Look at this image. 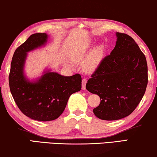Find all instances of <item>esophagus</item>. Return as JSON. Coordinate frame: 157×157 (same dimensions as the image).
Listing matches in <instances>:
<instances>
[{
	"mask_svg": "<svg viewBox=\"0 0 157 157\" xmlns=\"http://www.w3.org/2000/svg\"><path fill=\"white\" fill-rule=\"evenodd\" d=\"M87 83V79L86 78H83L82 79V89L85 90L86 89V84Z\"/></svg>",
	"mask_w": 157,
	"mask_h": 157,
	"instance_id": "1",
	"label": "esophagus"
}]
</instances>
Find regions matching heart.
Listing matches in <instances>:
<instances>
[{
    "label": "heart",
    "instance_id": "heart-1",
    "mask_svg": "<svg viewBox=\"0 0 157 157\" xmlns=\"http://www.w3.org/2000/svg\"><path fill=\"white\" fill-rule=\"evenodd\" d=\"M104 51V46L102 45H99V46H96L88 56L89 47H84L74 53L72 55L71 59L73 61L76 62V63H81L85 59V61L83 63V69L89 73L94 72L98 68L101 61ZM86 58L87 59H86Z\"/></svg>",
    "mask_w": 157,
    "mask_h": 157
}]
</instances>
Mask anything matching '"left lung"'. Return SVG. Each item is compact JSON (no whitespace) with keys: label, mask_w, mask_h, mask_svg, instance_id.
Instances as JSON below:
<instances>
[{"label":"left lung","mask_w":157,"mask_h":157,"mask_svg":"<svg viewBox=\"0 0 157 157\" xmlns=\"http://www.w3.org/2000/svg\"><path fill=\"white\" fill-rule=\"evenodd\" d=\"M116 35L114 48L101 60L86 85L101 98L94 113L106 121L131 114L142 99L148 83L144 54L131 36L119 32Z\"/></svg>","instance_id":"obj_1"}]
</instances>
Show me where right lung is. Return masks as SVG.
<instances>
[{
	"label": "right lung",
	"instance_id": "right-lung-1",
	"mask_svg": "<svg viewBox=\"0 0 157 157\" xmlns=\"http://www.w3.org/2000/svg\"><path fill=\"white\" fill-rule=\"evenodd\" d=\"M48 37L45 33L32 34L16 48L8 78L13 98L21 112L40 121L59 118L63 112L70 96L81 89V76L78 74L64 76L47 70L33 81L25 76L23 69L27 53L44 46Z\"/></svg>",
	"mask_w": 157,
	"mask_h": 157
}]
</instances>
